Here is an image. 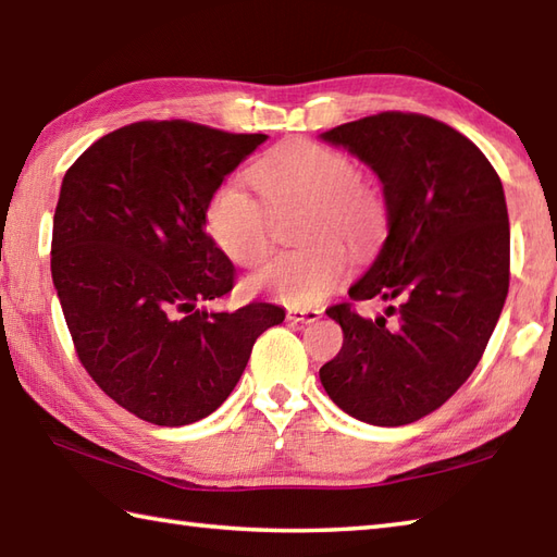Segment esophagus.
<instances>
[{"label":"esophagus","instance_id":"34e87169","mask_svg":"<svg viewBox=\"0 0 557 557\" xmlns=\"http://www.w3.org/2000/svg\"><path fill=\"white\" fill-rule=\"evenodd\" d=\"M287 319L292 323H313L321 319V311L319 309H289Z\"/></svg>","mask_w":557,"mask_h":557}]
</instances>
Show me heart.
<instances>
[{"mask_svg":"<svg viewBox=\"0 0 557 557\" xmlns=\"http://www.w3.org/2000/svg\"><path fill=\"white\" fill-rule=\"evenodd\" d=\"M256 188L222 183L207 205V226L224 253L238 265H256L272 244V214L307 210L301 222L304 250L280 253L250 275L248 287L289 307L307 309L337 287L347 270L345 244L352 253L372 250L386 232V205L359 181L357 163L319 141H287L250 171Z\"/></svg>","mask_w":557,"mask_h":557,"instance_id":"1","label":"heart"}]
</instances>
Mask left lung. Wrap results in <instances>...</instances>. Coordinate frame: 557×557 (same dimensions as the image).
Instances as JSON below:
<instances>
[{"instance_id":"1","label":"left lung","mask_w":557,"mask_h":557,"mask_svg":"<svg viewBox=\"0 0 557 557\" xmlns=\"http://www.w3.org/2000/svg\"><path fill=\"white\" fill-rule=\"evenodd\" d=\"M384 185L388 236L350 299L396 300L391 324L343 301L329 313L343 347L321 367L337 408L379 428L444 406L473 374L509 289V216L493 163L459 129L386 111L321 135Z\"/></svg>"}]
</instances>
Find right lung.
Here are the masks:
<instances>
[{"label":"right lung","instance_id":"obj_1","mask_svg":"<svg viewBox=\"0 0 557 557\" xmlns=\"http://www.w3.org/2000/svg\"><path fill=\"white\" fill-rule=\"evenodd\" d=\"M268 135L141 120L103 135L62 178L50 270L74 350L117 406L159 428L210 416L232 394L275 304H198L234 289L205 232L222 181Z\"/></svg>","mask_w":557,"mask_h":557}]
</instances>
